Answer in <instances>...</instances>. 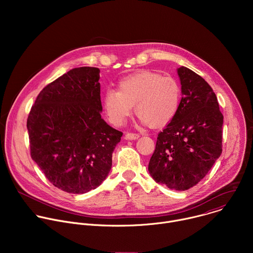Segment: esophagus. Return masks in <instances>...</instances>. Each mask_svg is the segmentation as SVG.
I'll list each match as a JSON object with an SVG mask.
<instances>
[{
	"mask_svg": "<svg viewBox=\"0 0 253 253\" xmlns=\"http://www.w3.org/2000/svg\"><path fill=\"white\" fill-rule=\"evenodd\" d=\"M140 137L139 134H136V133H127L125 135V139L126 140H136Z\"/></svg>",
	"mask_w": 253,
	"mask_h": 253,
	"instance_id": "1",
	"label": "esophagus"
}]
</instances>
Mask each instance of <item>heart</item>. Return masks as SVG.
I'll return each mask as SVG.
<instances>
[{"label":"heart","mask_w":253,"mask_h":253,"mask_svg":"<svg viewBox=\"0 0 253 253\" xmlns=\"http://www.w3.org/2000/svg\"><path fill=\"white\" fill-rule=\"evenodd\" d=\"M180 100L181 88L174 78L143 70L123 78L118 83L117 92L106 91L103 106L114 125H122L134 106L136 115L145 124L160 127L174 118Z\"/></svg>","instance_id":"obj_1"}]
</instances>
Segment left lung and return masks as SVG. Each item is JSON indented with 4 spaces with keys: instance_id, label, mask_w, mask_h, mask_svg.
<instances>
[{
    "instance_id": "1",
    "label": "left lung",
    "mask_w": 253,
    "mask_h": 253,
    "mask_svg": "<svg viewBox=\"0 0 253 253\" xmlns=\"http://www.w3.org/2000/svg\"><path fill=\"white\" fill-rule=\"evenodd\" d=\"M182 98L158 134L148 171L157 183L184 191L205 177L222 152L223 115L215 93L195 72L177 69Z\"/></svg>"
}]
</instances>
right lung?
<instances>
[{
	"mask_svg": "<svg viewBox=\"0 0 253 253\" xmlns=\"http://www.w3.org/2000/svg\"><path fill=\"white\" fill-rule=\"evenodd\" d=\"M99 74L95 67L70 70L40 92L28 116L32 159L68 193H87L104 181L123 135L101 118Z\"/></svg>",
	"mask_w": 253,
	"mask_h": 253,
	"instance_id": "1",
	"label": "right lung"
}]
</instances>
